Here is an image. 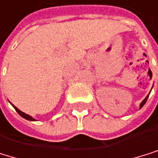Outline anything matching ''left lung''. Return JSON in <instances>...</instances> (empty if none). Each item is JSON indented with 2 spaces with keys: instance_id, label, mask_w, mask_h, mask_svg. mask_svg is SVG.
<instances>
[{
  "instance_id": "left-lung-1",
  "label": "left lung",
  "mask_w": 158,
  "mask_h": 158,
  "mask_svg": "<svg viewBox=\"0 0 158 158\" xmlns=\"http://www.w3.org/2000/svg\"><path fill=\"white\" fill-rule=\"evenodd\" d=\"M151 91H152V90H151ZM148 98H149V95H148V96H147L146 98H145V99H144V100L142 101V102L140 103V108H142V106H143L145 105V103H146V102H147Z\"/></svg>"
}]
</instances>
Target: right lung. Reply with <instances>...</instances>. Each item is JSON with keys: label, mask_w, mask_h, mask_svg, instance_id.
I'll return each instance as SVG.
<instances>
[{"label": "right lung", "mask_w": 158, "mask_h": 158, "mask_svg": "<svg viewBox=\"0 0 158 158\" xmlns=\"http://www.w3.org/2000/svg\"><path fill=\"white\" fill-rule=\"evenodd\" d=\"M12 106H13V105H12ZM13 107H14V108H15V110L18 112V114H19L20 116H22L23 118H25V119L28 120V121H36V120H35L34 118H32L31 115H28V114H26V113H24L23 111H21L20 109H18L16 106H13Z\"/></svg>", "instance_id": "obj_1"}]
</instances>
